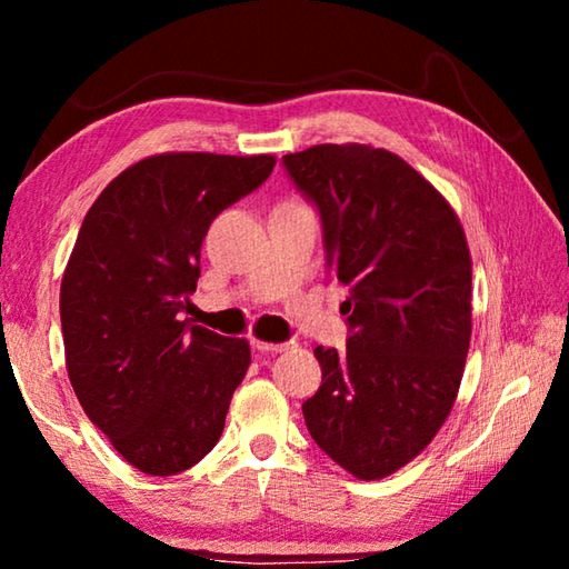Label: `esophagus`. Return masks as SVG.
<instances>
[{"label":"esophagus","mask_w":569,"mask_h":569,"mask_svg":"<svg viewBox=\"0 0 569 569\" xmlns=\"http://www.w3.org/2000/svg\"><path fill=\"white\" fill-rule=\"evenodd\" d=\"M253 346L261 353H281V351H288L291 349V341H286V343H271V341H253Z\"/></svg>","instance_id":"34e87169"}]
</instances>
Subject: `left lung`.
Instances as JSON below:
<instances>
[{"mask_svg": "<svg viewBox=\"0 0 569 569\" xmlns=\"http://www.w3.org/2000/svg\"><path fill=\"white\" fill-rule=\"evenodd\" d=\"M321 213L326 261L349 288L346 353L316 346L321 387L303 401L316 445L359 479L419 457L457 401L471 339V258L447 198L383 148L283 156Z\"/></svg>", "mask_w": 569, "mask_h": 569, "instance_id": "obj_1", "label": "left lung"}]
</instances>
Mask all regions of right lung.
I'll list each match as a JSON object with an SVG mask.
<instances>
[{"mask_svg":"<svg viewBox=\"0 0 569 569\" xmlns=\"http://www.w3.org/2000/svg\"><path fill=\"white\" fill-rule=\"evenodd\" d=\"M273 166V156H150L100 192L77 233L60 288L67 373L90 421L146 475L190 469L223 435L250 346L180 313L210 223Z\"/></svg>","mask_w":569,"mask_h":569,"instance_id":"add662e5","label":"right lung"}]
</instances>
